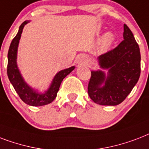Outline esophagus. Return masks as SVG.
<instances>
[{
	"instance_id": "34e87169",
	"label": "esophagus",
	"mask_w": 149,
	"mask_h": 149,
	"mask_svg": "<svg viewBox=\"0 0 149 149\" xmlns=\"http://www.w3.org/2000/svg\"><path fill=\"white\" fill-rule=\"evenodd\" d=\"M76 62L78 65H85L88 62L87 56L85 54H81L80 56H78L76 59Z\"/></svg>"
}]
</instances>
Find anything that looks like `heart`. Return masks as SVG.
I'll list each match as a JSON object with an SVG mask.
<instances>
[{
  "label": "heart",
  "mask_w": 149,
  "mask_h": 149,
  "mask_svg": "<svg viewBox=\"0 0 149 149\" xmlns=\"http://www.w3.org/2000/svg\"><path fill=\"white\" fill-rule=\"evenodd\" d=\"M115 37L114 35L110 32L106 33L99 41V49L101 51H107L111 47L114 42Z\"/></svg>",
  "instance_id": "heart-1"
}]
</instances>
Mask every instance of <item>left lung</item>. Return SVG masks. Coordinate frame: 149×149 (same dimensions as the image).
Instances as JSON below:
<instances>
[{"label":"left lung","instance_id":"obj_1","mask_svg":"<svg viewBox=\"0 0 149 149\" xmlns=\"http://www.w3.org/2000/svg\"><path fill=\"white\" fill-rule=\"evenodd\" d=\"M124 40L98 57L102 70L91 71L88 93L93 102L102 106L121 103L137 84L141 74V54L131 29L124 25ZM103 70H108L107 74Z\"/></svg>","mask_w":149,"mask_h":149}]
</instances>
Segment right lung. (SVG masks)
I'll return each mask as SVG.
<instances>
[{"label": "right lung", "mask_w": 149, "mask_h": 149, "mask_svg": "<svg viewBox=\"0 0 149 149\" xmlns=\"http://www.w3.org/2000/svg\"><path fill=\"white\" fill-rule=\"evenodd\" d=\"M29 22L30 21L29 20L25 21L20 25L17 35L11 41L8 53V76L15 90L23 102L33 107H40L49 104L55 100L63 79L71 73L75 67L72 66L57 72L53 78L49 88L42 93L39 92L37 89H35L34 88L28 85L18 68L17 64V56L19 40L23 29Z\"/></svg>", "instance_id": "add662e5"}]
</instances>
